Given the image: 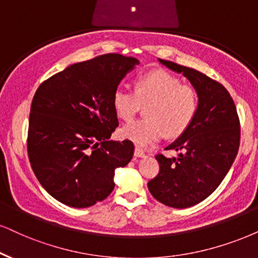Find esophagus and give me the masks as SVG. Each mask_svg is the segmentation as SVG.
I'll return each mask as SVG.
<instances>
[{"label": "esophagus", "instance_id": "34e87169", "mask_svg": "<svg viewBox=\"0 0 258 258\" xmlns=\"http://www.w3.org/2000/svg\"><path fill=\"white\" fill-rule=\"evenodd\" d=\"M135 156H136V157H144L145 152L143 151V150L140 149L139 146H136V149H135Z\"/></svg>", "mask_w": 258, "mask_h": 258}]
</instances>
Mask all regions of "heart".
Masks as SVG:
<instances>
[{"label":"heart","instance_id":"1","mask_svg":"<svg viewBox=\"0 0 258 258\" xmlns=\"http://www.w3.org/2000/svg\"><path fill=\"white\" fill-rule=\"evenodd\" d=\"M146 107L149 118L130 122L121 128V137L139 146H149L161 140L165 133L178 136L187 130L198 112L197 90L190 84L165 70H152L140 75L135 91L123 84L115 88L112 105L115 114L123 121H130Z\"/></svg>","mask_w":258,"mask_h":258}]
</instances>
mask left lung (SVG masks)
<instances>
[{
	"label": "left lung",
	"mask_w": 258,
	"mask_h": 258,
	"mask_svg": "<svg viewBox=\"0 0 258 258\" xmlns=\"http://www.w3.org/2000/svg\"><path fill=\"white\" fill-rule=\"evenodd\" d=\"M159 61L190 81L198 93L199 106L187 130L165 148L180 152L178 157L156 155L159 172L149 181L148 188L162 204L187 208L210 197L230 170L239 149V118L233 99L223 84L191 68Z\"/></svg>",
	"instance_id": "1"
}]
</instances>
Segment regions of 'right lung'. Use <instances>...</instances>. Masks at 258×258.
<instances>
[{
  "label": "right lung",
  "instance_id": "obj_1",
  "mask_svg": "<svg viewBox=\"0 0 258 258\" xmlns=\"http://www.w3.org/2000/svg\"><path fill=\"white\" fill-rule=\"evenodd\" d=\"M136 58L107 53L68 67L35 91L29 112L27 152L38 181L67 206L105 200L114 171L132 159L131 140L113 142L119 126L112 97Z\"/></svg>",
  "mask_w": 258,
  "mask_h": 258
}]
</instances>
